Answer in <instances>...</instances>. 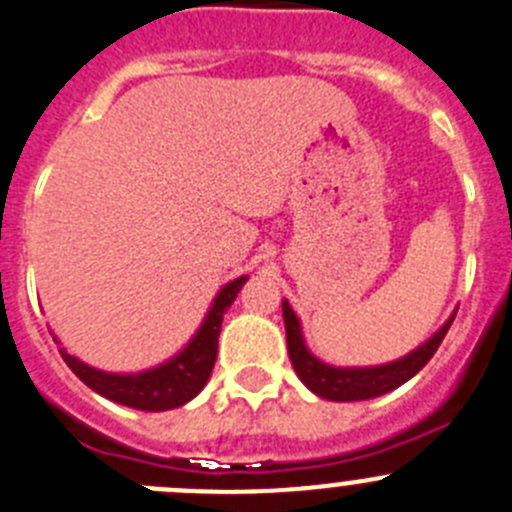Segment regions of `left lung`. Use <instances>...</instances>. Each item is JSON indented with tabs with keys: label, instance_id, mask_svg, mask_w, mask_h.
Here are the masks:
<instances>
[{
	"label": "left lung",
	"instance_id": "8db88e82",
	"mask_svg": "<svg viewBox=\"0 0 512 512\" xmlns=\"http://www.w3.org/2000/svg\"><path fill=\"white\" fill-rule=\"evenodd\" d=\"M284 309V324H286V347H289V359L294 372L299 374L301 382L321 399H332V402H359V399H372L379 394H387L397 389L399 384H405L407 379L415 377L422 367L432 359L437 347L445 339L447 329H450L452 319L457 311H452L450 319L427 339L417 349H412L405 357L394 359V362L377 364V367H334V364L321 362L311 349L306 347L304 332H301V321L284 299L281 304Z\"/></svg>",
	"mask_w": 512,
	"mask_h": 512
}]
</instances>
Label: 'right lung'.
I'll return each instance as SVG.
<instances>
[{"instance_id": "add662e5", "label": "right lung", "mask_w": 512, "mask_h": 512, "mask_svg": "<svg viewBox=\"0 0 512 512\" xmlns=\"http://www.w3.org/2000/svg\"><path fill=\"white\" fill-rule=\"evenodd\" d=\"M246 281L248 276H238V279L228 281L216 294L213 304L208 306L198 332L188 339L186 347L170 359H165L158 367L125 374L105 372V369H95L85 364L75 354L67 352L65 347H60L62 359L92 392L102 394L110 402L143 412H165L183 407L206 387L213 364H216L223 314L233 304V299H236V294ZM55 342L60 344V339L55 337Z\"/></svg>"}]
</instances>
